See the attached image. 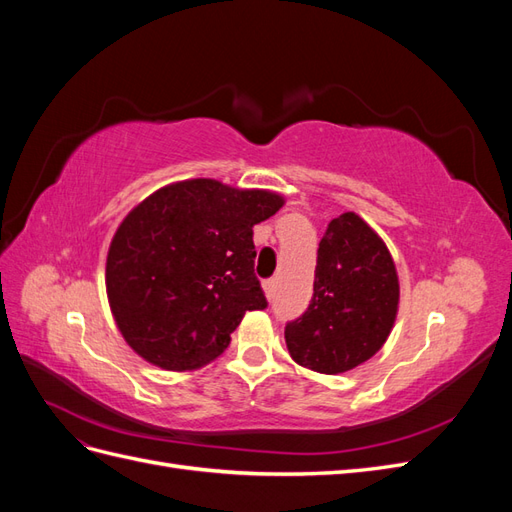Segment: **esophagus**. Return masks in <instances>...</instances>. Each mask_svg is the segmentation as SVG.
<instances>
[{
    "label": "esophagus",
    "mask_w": 512,
    "mask_h": 512,
    "mask_svg": "<svg viewBox=\"0 0 512 512\" xmlns=\"http://www.w3.org/2000/svg\"><path fill=\"white\" fill-rule=\"evenodd\" d=\"M262 286H265L267 297L273 299V297H275V286H277V282H275V280H265V282H262Z\"/></svg>",
    "instance_id": "34e87169"
}]
</instances>
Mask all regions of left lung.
<instances>
[{"instance_id": "obj_1", "label": "left lung", "mask_w": 512, "mask_h": 512, "mask_svg": "<svg viewBox=\"0 0 512 512\" xmlns=\"http://www.w3.org/2000/svg\"><path fill=\"white\" fill-rule=\"evenodd\" d=\"M397 303V271L386 245L359 215L342 213L318 245L312 301L286 322L290 356L320 374L361 365L389 337Z\"/></svg>"}]
</instances>
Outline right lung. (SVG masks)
<instances>
[{"mask_svg": "<svg viewBox=\"0 0 512 512\" xmlns=\"http://www.w3.org/2000/svg\"><path fill=\"white\" fill-rule=\"evenodd\" d=\"M282 205L271 192L192 179L130 211L106 258L108 301L126 342L170 371L218 359L245 312L269 305L252 226Z\"/></svg>", "mask_w": 512, "mask_h": 512, "instance_id": "add662e5", "label": "right lung"}]
</instances>
